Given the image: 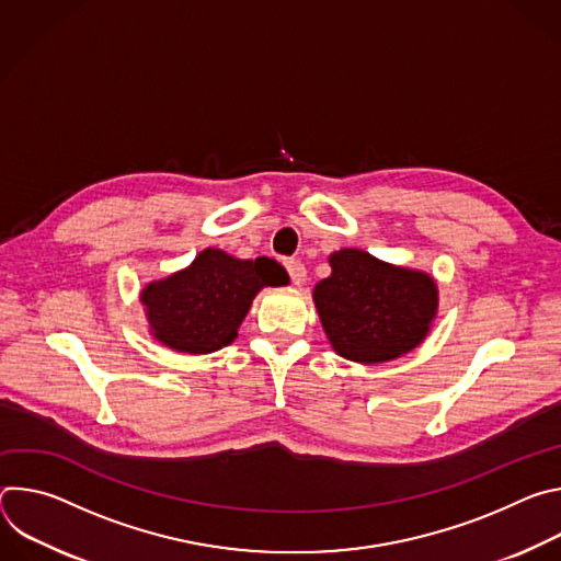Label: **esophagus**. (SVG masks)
I'll list each match as a JSON object with an SVG mask.
<instances>
[{
	"label": "esophagus",
	"instance_id": "34e87169",
	"mask_svg": "<svg viewBox=\"0 0 561 561\" xmlns=\"http://www.w3.org/2000/svg\"><path fill=\"white\" fill-rule=\"evenodd\" d=\"M284 266H286V271H288V275H290V282H293L295 286H301V284L306 282V266H304L299 260H286Z\"/></svg>",
	"mask_w": 561,
	"mask_h": 561
}]
</instances>
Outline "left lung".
Masks as SVG:
<instances>
[{"mask_svg":"<svg viewBox=\"0 0 561 561\" xmlns=\"http://www.w3.org/2000/svg\"><path fill=\"white\" fill-rule=\"evenodd\" d=\"M329 262L331 277L314 286L312 299L337 355L379 364L424 342L437 314V284L428 273L359 249H342Z\"/></svg>","mask_w":561,"mask_h":561,"instance_id":"1","label":"left lung"}]
</instances>
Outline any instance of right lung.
<instances>
[{
  "label": "right lung",
  "mask_w": 561,
  "mask_h": 561,
  "mask_svg": "<svg viewBox=\"0 0 561 561\" xmlns=\"http://www.w3.org/2000/svg\"><path fill=\"white\" fill-rule=\"evenodd\" d=\"M286 282L288 275L275 260H237L219 249H206L188 268L146 284L141 304L157 342L178 353L206 355L237 337L264 286Z\"/></svg>",
  "instance_id": "add662e5"
}]
</instances>
